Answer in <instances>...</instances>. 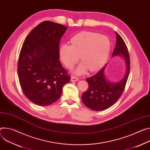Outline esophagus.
<instances>
[{
  "label": "esophagus",
  "instance_id": "34e87169",
  "mask_svg": "<svg viewBox=\"0 0 150 150\" xmlns=\"http://www.w3.org/2000/svg\"><path fill=\"white\" fill-rule=\"evenodd\" d=\"M71 81H72V82H75V81H77L79 80V78L75 76H72L71 78Z\"/></svg>",
  "mask_w": 150,
  "mask_h": 150
}]
</instances>
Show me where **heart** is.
<instances>
[{"label":"heart","instance_id":"obj_1","mask_svg":"<svg viewBox=\"0 0 150 150\" xmlns=\"http://www.w3.org/2000/svg\"><path fill=\"white\" fill-rule=\"evenodd\" d=\"M71 45L63 44L59 48L61 61L67 68H72L80 59L83 63L74 72L84 73L88 68L95 71L101 67L107 60L111 49V42L105 35L91 32H82L71 40Z\"/></svg>","mask_w":150,"mask_h":150}]
</instances>
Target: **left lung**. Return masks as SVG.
I'll use <instances>...</instances> for the list:
<instances>
[{"label":"left lung","mask_w":150,"mask_h":150,"mask_svg":"<svg viewBox=\"0 0 150 150\" xmlns=\"http://www.w3.org/2000/svg\"><path fill=\"white\" fill-rule=\"evenodd\" d=\"M117 40L112 57L122 56L126 63V74L118 83H111L106 79L105 69L106 64L94 75L87 78L88 90L82 95L84 105L93 111H99L115 104L123 92L130 72V58L127 46L121 36L115 32Z\"/></svg>","instance_id":"left-lung-1"}]
</instances>
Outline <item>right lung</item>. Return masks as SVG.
Masks as SVG:
<instances>
[{
  "instance_id": "right-lung-1",
  "label": "right lung",
  "mask_w": 150,
  "mask_h": 150,
  "mask_svg": "<svg viewBox=\"0 0 150 150\" xmlns=\"http://www.w3.org/2000/svg\"><path fill=\"white\" fill-rule=\"evenodd\" d=\"M66 26L50 21L40 23L24 40L18 62V76L25 97L40 106L56 102L70 76L59 59L60 39Z\"/></svg>"
}]
</instances>
